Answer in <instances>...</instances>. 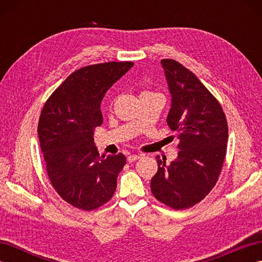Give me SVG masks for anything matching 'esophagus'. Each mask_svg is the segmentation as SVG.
<instances>
[{"mask_svg": "<svg viewBox=\"0 0 262 262\" xmlns=\"http://www.w3.org/2000/svg\"><path fill=\"white\" fill-rule=\"evenodd\" d=\"M140 158H141L140 154H130V155H128V157H127V161L129 163H132V162H135V161L138 160Z\"/></svg>", "mask_w": 262, "mask_h": 262, "instance_id": "esophagus-1", "label": "esophagus"}]
</instances>
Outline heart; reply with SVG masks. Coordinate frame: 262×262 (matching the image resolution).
Segmentation results:
<instances>
[{
	"instance_id": "b5f03b06",
	"label": "heart",
	"mask_w": 262,
	"mask_h": 262,
	"mask_svg": "<svg viewBox=\"0 0 262 262\" xmlns=\"http://www.w3.org/2000/svg\"><path fill=\"white\" fill-rule=\"evenodd\" d=\"M151 93H153V92H151V91H143L141 96H143V94H151Z\"/></svg>"
}]
</instances>
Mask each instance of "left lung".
I'll return each mask as SVG.
<instances>
[{"label":"left lung","mask_w":262,"mask_h":262,"mask_svg":"<svg viewBox=\"0 0 262 262\" xmlns=\"http://www.w3.org/2000/svg\"><path fill=\"white\" fill-rule=\"evenodd\" d=\"M161 64L172 97L166 122L180 151L170 164L157 157L159 169L151 190L169 207L186 209L202 202L219 180L229 128L221 103L191 71L174 59Z\"/></svg>","instance_id":"left-lung-1"}]
</instances>
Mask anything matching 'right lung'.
<instances>
[{"label": "right lung", "mask_w": 262, "mask_h": 262, "mask_svg": "<svg viewBox=\"0 0 262 262\" xmlns=\"http://www.w3.org/2000/svg\"><path fill=\"white\" fill-rule=\"evenodd\" d=\"M133 65L108 62L84 66L73 72L43 104L38 136L47 174L59 196L75 208L94 210L114 196L126 157H100L93 132L102 124L100 105L105 92Z\"/></svg>", "instance_id": "right-lung-1"}]
</instances>
